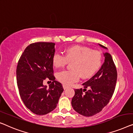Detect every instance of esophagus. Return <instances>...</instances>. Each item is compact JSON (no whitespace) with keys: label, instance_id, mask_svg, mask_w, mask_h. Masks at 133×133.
<instances>
[{"label":"esophagus","instance_id":"obj_1","mask_svg":"<svg viewBox=\"0 0 133 133\" xmlns=\"http://www.w3.org/2000/svg\"><path fill=\"white\" fill-rule=\"evenodd\" d=\"M63 89H64V90H66V89H67V88H68V87H67L66 85H64V84L63 85Z\"/></svg>","mask_w":133,"mask_h":133}]
</instances>
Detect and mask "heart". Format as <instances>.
Segmentation results:
<instances>
[{"mask_svg":"<svg viewBox=\"0 0 133 133\" xmlns=\"http://www.w3.org/2000/svg\"><path fill=\"white\" fill-rule=\"evenodd\" d=\"M72 63V70H63L57 75L58 80L64 85L82 79L90 78L99 70L102 63V55L98 50L81 46H74L64 50V55L58 52L54 54L52 64L55 68H63Z\"/></svg>","mask_w":133,"mask_h":133,"instance_id":"obj_1","label":"heart"}]
</instances>
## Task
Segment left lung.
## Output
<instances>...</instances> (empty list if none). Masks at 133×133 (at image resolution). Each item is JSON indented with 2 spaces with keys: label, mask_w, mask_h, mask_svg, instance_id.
I'll list each match as a JSON object with an SVG mask.
<instances>
[{
  "label": "left lung",
  "mask_w": 133,
  "mask_h": 133,
  "mask_svg": "<svg viewBox=\"0 0 133 133\" xmlns=\"http://www.w3.org/2000/svg\"><path fill=\"white\" fill-rule=\"evenodd\" d=\"M104 57V63L98 72L83 84L84 89L75 90L72 105L77 113L84 116H92L101 111L115 91L117 76L116 67L109 53H105Z\"/></svg>",
  "instance_id": "8db88e82"
}]
</instances>
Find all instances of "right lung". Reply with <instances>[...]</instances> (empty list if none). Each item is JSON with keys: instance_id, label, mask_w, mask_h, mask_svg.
<instances>
[{"instance_id": "obj_1", "label": "right lung", "mask_w": 133, "mask_h": 133, "mask_svg": "<svg viewBox=\"0 0 133 133\" xmlns=\"http://www.w3.org/2000/svg\"><path fill=\"white\" fill-rule=\"evenodd\" d=\"M54 43L37 42L27 46L18 61L17 83L22 101L37 115H46L56 108L63 85L55 81L52 57ZM48 77L52 81L48 89L43 85Z\"/></svg>"}]
</instances>
